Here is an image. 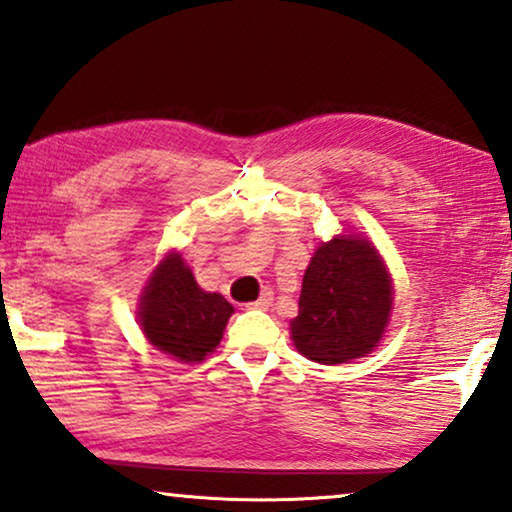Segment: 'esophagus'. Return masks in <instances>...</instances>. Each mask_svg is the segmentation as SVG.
I'll return each mask as SVG.
<instances>
[{
    "mask_svg": "<svg viewBox=\"0 0 512 512\" xmlns=\"http://www.w3.org/2000/svg\"><path fill=\"white\" fill-rule=\"evenodd\" d=\"M271 301H273V294L269 290H264L262 297L257 301H250V304H246V308H259V311H266V308L271 306Z\"/></svg>",
    "mask_w": 512,
    "mask_h": 512,
    "instance_id": "1",
    "label": "esophagus"
}]
</instances>
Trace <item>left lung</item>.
I'll use <instances>...</instances> for the list:
<instances>
[{"mask_svg":"<svg viewBox=\"0 0 512 512\" xmlns=\"http://www.w3.org/2000/svg\"><path fill=\"white\" fill-rule=\"evenodd\" d=\"M392 301V278L376 246L336 234L304 273L299 315L290 322L294 348L327 366L366 357L385 334Z\"/></svg>","mask_w":512,"mask_h":512,"instance_id":"8db88e82","label":"left lung"}]
</instances>
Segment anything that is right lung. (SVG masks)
Returning <instances> with one entry per match:
<instances>
[{
  "instance_id": "1",
  "label": "right lung",
  "mask_w": 512,
  "mask_h": 512,
  "mask_svg": "<svg viewBox=\"0 0 512 512\" xmlns=\"http://www.w3.org/2000/svg\"><path fill=\"white\" fill-rule=\"evenodd\" d=\"M234 306L218 292H204L183 262L169 253L155 266L139 299V327L157 350L178 362H204L218 348Z\"/></svg>"
}]
</instances>
